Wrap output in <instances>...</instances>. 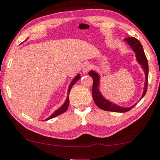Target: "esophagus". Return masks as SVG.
<instances>
[{
	"label": "esophagus",
	"instance_id": "esophagus-1",
	"mask_svg": "<svg viewBox=\"0 0 160 160\" xmlns=\"http://www.w3.org/2000/svg\"><path fill=\"white\" fill-rule=\"evenodd\" d=\"M90 69H91V66L89 65V64H84L83 65V68H82V71H83L84 73H87V72H88Z\"/></svg>",
	"mask_w": 160,
	"mask_h": 160
}]
</instances>
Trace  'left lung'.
<instances>
[{
	"instance_id": "left-lung-1",
	"label": "left lung",
	"mask_w": 160,
	"mask_h": 160,
	"mask_svg": "<svg viewBox=\"0 0 160 160\" xmlns=\"http://www.w3.org/2000/svg\"><path fill=\"white\" fill-rule=\"evenodd\" d=\"M125 41L131 45L133 50L136 53L137 60L142 65V68L144 69V72L146 74V82H145V87L144 91H143V96L142 98L145 96L146 92L147 90V84H148V73H149V67H148V61H147V57H146L144 52H143V48L142 45L140 44L139 40L137 39L134 37H128L125 38ZM89 76L92 77L93 80V83H92V98L96 103V105L101 109L105 110V111L108 112H128L134 106L130 107V108H124V107L118 106L117 105L113 104V103L107 101L106 99L102 97L101 94H100L99 90V76L98 73H96L94 71H90L89 73ZM141 98V99H142Z\"/></svg>"
}]
</instances>
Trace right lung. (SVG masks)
<instances>
[{
    "instance_id": "obj_1",
    "label": "right lung",
    "mask_w": 160,
    "mask_h": 160,
    "mask_svg": "<svg viewBox=\"0 0 160 160\" xmlns=\"http://www.w3.org/2000/svg\"><path fill=\"white\" fill-rule=\"evenodd\" d=\"M80 78V76L78 74L76 77H75L74 79H73V80H72V82L71 83V84H70L69 89H68V98H67L65 102L64 103V105H63V106H61V108H59L57 110V111L54 112V113L52 114V115H51L50 117H48V118H46V119H45V120H49V119H52V118H53L57 117L58 115H61V114L64 113V112L67 111V109H68V106H69V102H70V101H69V93H70V91H71L72 87H73V86L74 85L75 83H76V82H77V80H78Z\"/></svg>"
}]
</instances>
